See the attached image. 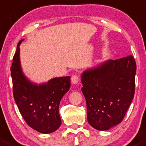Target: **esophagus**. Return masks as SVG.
Instances as JSON below:
<instances>
[{
    "mask_svg": "<svg viewBox=\"0 0 146 146\" xmlns=\"http://www.w3.org/2000/svg\"><path fill=\"white\" fill-rule=\"evenodd\" d=\"M71 82L73 84H78V82H79V77L77 76H76V75L72 76L71 78Z\"/></svg>",
    "mask_w": 146,
    "mask_h": 146,
    "instance_id": "obj_1",
    "label": "esophagus"
}]
</instances>
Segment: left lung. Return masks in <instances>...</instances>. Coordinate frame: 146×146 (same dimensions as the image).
<instances>
[{"mask_svg": "<svg viewBox=\"0 0 146 146\" xmlns=\"http://www.w3.org/2000/svg\"><path fill=\"white\" fill-rule=\"evenodd\" d=\"M136 72L132 55L108 60L84 70L82 91L91 127L107 131L121 122L134 96Z\"/></svg>", "mask_w": 146, "mask_h": 146, "instance_id": "left-lung-1", "label": "left lung"}]
</instances>
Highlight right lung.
<instances>
[{"mask_svg":"<svg viewBox=\"0 0 146 146\" xmlns=\"http://www.w3.org/2000/svg\"><path fill=\"white\" fill-rule=\"evenodd\" d=\"M22 40L18 43L10 69L15 100L29 127L42 133H52L61 125L59 106L70 88V76L53 78L40 84L31 82L21 66L19 46Z\"/></svg>","mask_w":146,"mask_h":146,"instance_id":"1","label":"right lung"}]
</instances>
